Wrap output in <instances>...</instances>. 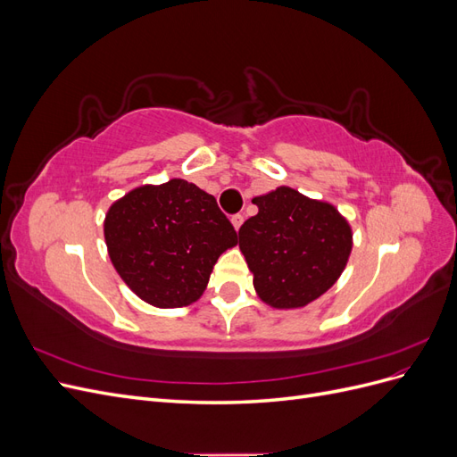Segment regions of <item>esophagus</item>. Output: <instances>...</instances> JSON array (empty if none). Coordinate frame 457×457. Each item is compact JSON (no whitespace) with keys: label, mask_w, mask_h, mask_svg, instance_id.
<instances>
[{"label":"esophagus","mask_w":457,"mask_h":457,"mask_svg":"<svg viewBox=\"0 0 457 457\" xmlns=\"http://www.w3.org/2000/svg\"><path fill=\"white\" fill-rule=\"evenodd\" d=\"M230 223H232V227H234V230H240V227H242V223H244V215H240V213H237V215H232L230 217Z\"/></svg>","instance_id":"obj_1"}]
</instances>
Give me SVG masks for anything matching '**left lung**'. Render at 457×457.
<instances>
[{
  "label": "left lung",
  "instance_id": "obj_1",
  "mask_svg": "<svg viewBox=\"0 0 457 457\" xmlns=\"http://www.w3.org/2000/svg\"><path fill=\"white\" fill-rule=\"evenodd\" d=\"M259 212L238 230L259 299L301 309L326 294L347 267L353 228L334 204L278 187L252 200Z\"/></svg>",
  "mask_w": 457,
  "mask_h": 457
}]
</instances>
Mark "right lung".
<instances>
[{
  "mask_svg": "<svg viewBox=\"0 0 457 457\" xmlns=\"http://www.w3.org/2000/svg\"><path fill=\"white\" fill-rule=\"evenodd\" d=\"M108 255L135 295L158 309L187 307L202 297L220 253L237 230L217 200L185 179L143 185L108 207Z\"/></svg>",
  "mask_w": 457,
  "mask_h": 457,
  "instance_id": "1",
  "label": "right lung"
}]
</instances>
